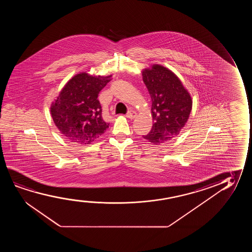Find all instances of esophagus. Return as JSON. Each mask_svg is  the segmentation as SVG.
Returning a JSON list of instances; mask_svg holds the SVG:
<instances>
[{
  "label": "esophagus",
  "instance_id": "obj_1",
  "mask_svg": "<svg viewBox=\"0 0 252 252\" xmlns=\"http://www.w3.org/2000/svg\"><path fill=\"white\" fill-rule=\"evenodd\" d=\"M136 116H137V113L133 110L129 111L126 114V117L131 119V120H133Z\"/></svg>",
  "mask_w": 252,
  "mask_h": 252
}]
</instances>
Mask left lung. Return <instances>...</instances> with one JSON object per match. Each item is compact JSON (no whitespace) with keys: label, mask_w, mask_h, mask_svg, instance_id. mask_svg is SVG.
Here are the masks:
<instances>
[{"label":"left lung","mask_w":252,"mask_h":252,"mask_svg":"<svg viewBox=\"0 0 252 252\" xmlns=\"http://www.w3.org/2000/svg\"><path fill=\"white\" fill-rule=\"evenodd\" d=\"M142 76L152 98L153 120L152 130L143 138L160 145L179 134L189 118L193 100L179 77L164 66L153 64L143 69Z\"/></svg>","instance_id":"8db88e82"}]
</instances>
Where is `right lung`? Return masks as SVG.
Returning a JSON list of instances; mask_svg holds the SVG:
<instances>
[{
  "mask_svg": "<svg viewBox=\"0 0 252 252\" xmlns=\"http://www.w3.org/2000/svg\"><path fill=\"white\" fill-rule=\"evenodd\" d=\"M110 76H93L81 72L69 79L51 106V114L59 131L68 140L90 145L107 130L98 100L100 90Z\"/></svg>",
  "mask_w": 252,
  "mask_h": 252,
  "instance_id": "add662e5",
  "label": "right lung"
}]
</instances>
